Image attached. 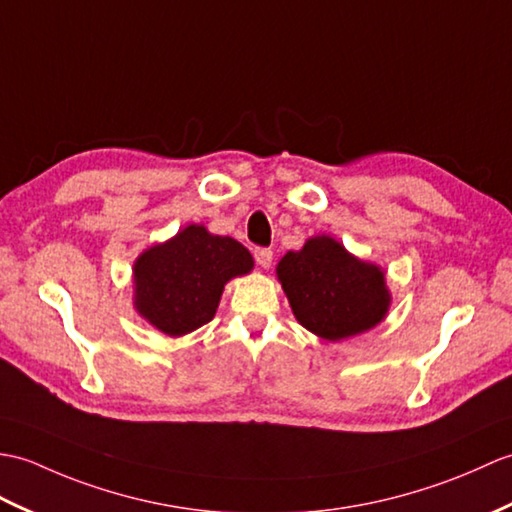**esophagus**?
<instances>
[{
	"instance_id": "esophagus-1",
	"label": "esophagus",
	"mask_w": 512,
	"mask_h": 512,
	"mask_svg": "<svg viewBox=\"0 0 512 512\" xmlns=\"http://www.w3.org/2000/svg\"><path fill=\"white\" fill-rule=\"evenodd\" d=\"M254 258H256V263L260 267L269 269L271 260H274V252H271V249H267V247H258V249H254Z\"/></svg>"
}]
</instances>
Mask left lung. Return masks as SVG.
Returning a JSON list of instances; mask_svg holds the SVG:
<instances>
[{
  "label": "left lung",
  "mask_w": 512,
  "mask_h": 512,
  "mask_svg": "<svg viewBox=\"0 0 512 512\" xmlns=\"http://www.w3.org/2000/svg\"><path fill=\"white\" fill-rule=\"evenodd\" d=\"M291 311L306 331L339 342L377 326L390 309L383 269L346 252L331 236H313L276 267Z\"/></svg>",
  "instance_id": "1"
}]
</instances>
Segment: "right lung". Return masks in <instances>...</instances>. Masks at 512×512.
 <instances>
[{
    "label": "right lung",
    "instance_id": "1",
    "mask_svg": "<svg viewBox=\"0 0 512 512\" xmlns=\"http://www.w3.org/2000/svg\"><path fill=\"white\" fill-rule=\"evenodd\" d=\"M252 269V254L234 238L188 225L135 260L133 306L157 331L186 335L212 320L227 282Z\"/></svg>",
    "mask_w": 512,
    "mask_h": 512
}]
</instances>
